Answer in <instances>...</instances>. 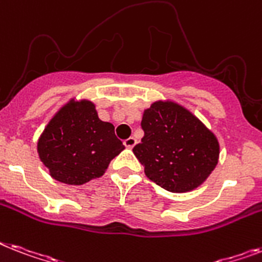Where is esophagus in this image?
Returning <instances> with one entry per match:
<instances>
[{
  "label": "esophagus",
  "instance_id": "34e87169",
  "mask_svg": "<svg viewBox=\"0 0 262 262\" xmlns=\"http://www.w3.org/2000/svg\"><path fill=\"white\" fill-rule=\"evenodd\" d=\"M136 142H137V141H136L135 137H129L124 141V145L126 146V148H133V146L136 145Z\"/></svg>",
  "mask_w": 262,
  "mask_h": 262
}]
</instances>
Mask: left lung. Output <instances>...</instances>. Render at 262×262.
Here are the masks:
<instances>
[{
  "instance_id": "obj_1",
  "label": "left lung",
  "mask_w": 262,
  "mask_h": 262,
  "mask_svg": "<svg viewBox=\"0 0 262 262\" xmlns=\"http://www.w3.org/2000/svg\"><path fill=\"white\" fill-rule=\"evenodd\" d=\"M144 137L133 153L148 179L169 192H187L218 164L220 142L190 110L172 101L153 102L142 114Z\"/></svg>"
}]
</instances>
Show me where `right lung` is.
<instances>
[{"instance_id":"obj_1","label":"right lung","mask_w":262,"mask_h":262,"mask_svg":"<svg viewBox=\"0 0 262 262\" xmlns=\"http://www.w3.org/2000/svg\"><path fill=\"white\" fill-rule=\"evenodd\" d=\"M125 146L91 101L71 99L52 117L37 141L40 160L55 180L80 186L101 178Z\"/></svg>"}]
</instances>
